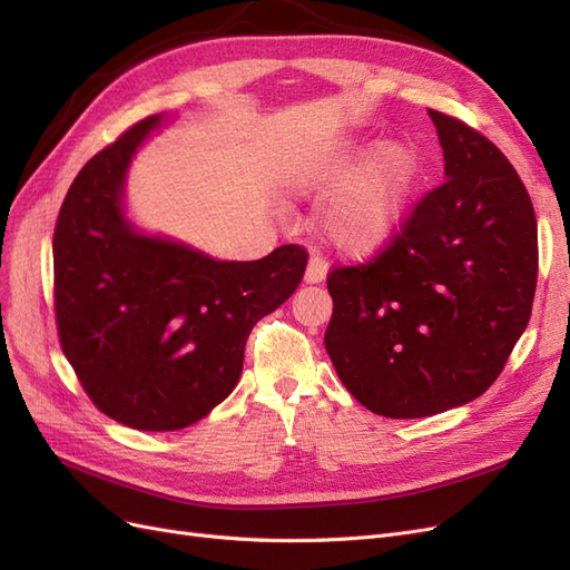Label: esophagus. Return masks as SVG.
Returning <instances> with one entry per match:
<instances>
[{"label":"esophagus","instance_id":"1","mask_svg":"<svg viewBox=\"0 0 570 570\" xmlns=\"http://www.w3.org/2000/svg\"><path fill=\"white\" fill-rule=\"evenodd\" d=\"M325 273H327V262H325V258L321 254H312V258H308L304 281L308 285H316V283L325 281Z\"/></svg>","mask_w":570,"mask_h":570}]
</instances>
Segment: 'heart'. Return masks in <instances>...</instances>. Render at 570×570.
Returning <instances> with one entry per match:
<instances>
[{
	"instance_id": "b5f03b06",
	"label": "heart",
	"mask_w": 570,
	"mask_h": 570,
	"mask_svg": "<svg viewBox=\"0 0 570 570\" xmlns=\"http://www.w3.org/2000/svg\"><path fill=\"white\" fill-rule=\"evenodd\" d=\"M419 174V157L406 142H387L377 149L364 174L327 216V233L350 252H368L394 233L406 197ZM352 178V164H340L321 174L318 183L342 189Z\"/></svg>"
}]
</instances>
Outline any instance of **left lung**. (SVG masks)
<instances>
[{"label":"left lung","instance_id":"8db88e82","mask_svg":"<svg viewBox=\"0 0 570 570\" xmlns=\"http://www.w3.org/2000/svg\"><path fill=\"white\" fill-rule=\"evenodd\" d=\"M428 114L446 180L368 262L327 273L325 350L354 400L385 419L433 416L485 392L538 285V218L515 168L469 124Z\"/></svg>","mask_w":570,"mask_h":570}]
</instances>
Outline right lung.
Here are the masks:
<instances>
[{
    "label": "right lung",
    "mask_w": 570,
    "mask_h": 570,
    "mask_svg": "<svg viewBox=\"0 0 570 570\" xmlns=\"http://www.w3.org/2000/svg\"><path fill=\"white\" fill-rule=\"evenodd\" d=\"M159 116L142 118L80 168L55 228L61 350L90 402L135 430H180L235 390L252 327L304 278L308 252L214 262L135 233L120 214L130 157Z\"/></svg>",
    "instance_id": "obj_1"
}]
</instances>
